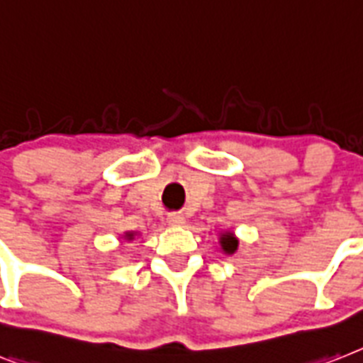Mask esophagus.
<instances>
[{
  "label": "esophagus",
  "mask_w": 363,
  "mask_h": 363,
  "mask_svg": "<svg viewBox=\"0 0 363 363\" xmlns=\"http://www.w3.org/2000/svg\"><path fill=\"white\" fill-rule=\"evenodd\" d=\"M167 223H169L170 226H184L185 217H184V215H179V213H172V215H169Z\"/></svg>",
  "instance_id": "1"
}]
</instances>
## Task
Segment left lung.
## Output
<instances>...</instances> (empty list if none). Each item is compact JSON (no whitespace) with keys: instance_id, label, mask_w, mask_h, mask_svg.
<instances>
[{"instance_id":"1","label":"left lung","mask_w":363,"mask_h":363,"mask_svg":"<svg viewBox=\"0 0 363 363\" xmlns=\"http://www.w3.org/2000/svg\"><path fill=\"white\" fill-rule=\"evenodd\" d=\"M218 245H220V250H223L224 254L232 256V254L238 252L239 239L235 238V233H233L232 230H220V232H218Z\"/></svg>"}]
</instances>
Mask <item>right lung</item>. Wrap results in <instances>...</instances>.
<instances>
[{
	"label": "right lung",
	"instance_id": "obj_1",
	"mask_svg": "<svg viewBox=\"0 0 363 363\" xmlns=\"http://www.w3.org/2000/svg\"><path fill=\"white\" fill-rule=\"evenodd\" d=\"M135 235H137V232H124L122 239H124V242H131L135 239Z\"/></svg>",
	"mask_w": 363,
	"mask_h": 363
}]
</instances>
